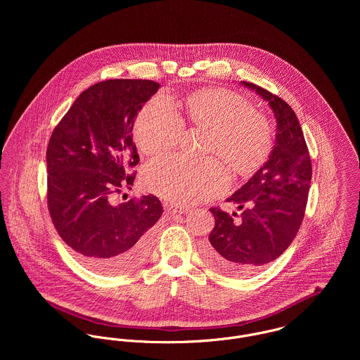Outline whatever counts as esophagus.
Instances as JSON below:
<instances>
[{
  "label": "esophagus",
  "instance_id": "1",
  "mask_svg": "<svg viewBox=\"0 0 360 360\" xmlns=\"http://www.w3.org/2000/svg\"><path fill=\"white\" fill-rule=\"evenodd\" d=\"M169 210H170V213H173V214H176V213L181 214V213H187V212H188V207H186V206H170Z\"/></svg>",
  "mask_w": 360,
  "mask_h": 360
}]
</instances>
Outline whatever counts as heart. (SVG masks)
Returning a JSON list of instances; mask_svg holds the SVG:
<instances>
[{"label":"heart","mask_w":360,"mask_h":360,"mask_svg":"<svg viewBox=\"0 0 360 360\" xmlns=\"http://www.w3.org/2000/svg\"><path fill=\"white\" fill-rule=\"evenodd\" d=\"M184 119L207 130L205 154H217L238 174L257 172L271 153L273 129L269 119L254 112L251 103L234 91L202 89L193 93L186 100ZM183 131V119L162 96L146 103L134 122V140L147 155L174 148ZM218 158L162 156L146 166L143 183L148 191L174 204L206 201L229 187V173Z\"/></svg>","instance_id":"obj_1"}]
</instances>
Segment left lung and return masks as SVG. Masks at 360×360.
I'll return each mask as SVG.
<instances>
[{"label": "left lung", "mask_w": 360, "mask_h": 360, "mask_svg": "<svg viewBox=\"0 0 360 360\" xmlns=\"http://www.w3.org/2000/svg\"><path fill=\"white\" fill-rule=\"evenodd\" d=\"M241 83L269 103L277 134L267 162L227 198L240 209L245 206L240 219L210 207L214 227L204 254L212 266L231 276H250L290 247L304 220L311 180L308 146L292 108L254 83Z\"/></svg>", "instance_id": "1"}]
</instances>
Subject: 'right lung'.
Here are the masks:
<instances>
[{"label":"right lung","instance_id":"add662e5","mask_svg":"<svg viewBox=\"0 0 360 360\" xmlns=\"http://www.w3.org/2000/svg\"><path fill=\"white\" fill-rule=\"evenodd\" d=\"M159 83L112 79L83 91L55 126L47 147V202L60 238L87 267L119 274L140 264L163 213L153 195L116 204L131 190L140 156L133 143L139 110Z\"/></svg>","mask_w":360,"mask_h":360}]
</instances>
